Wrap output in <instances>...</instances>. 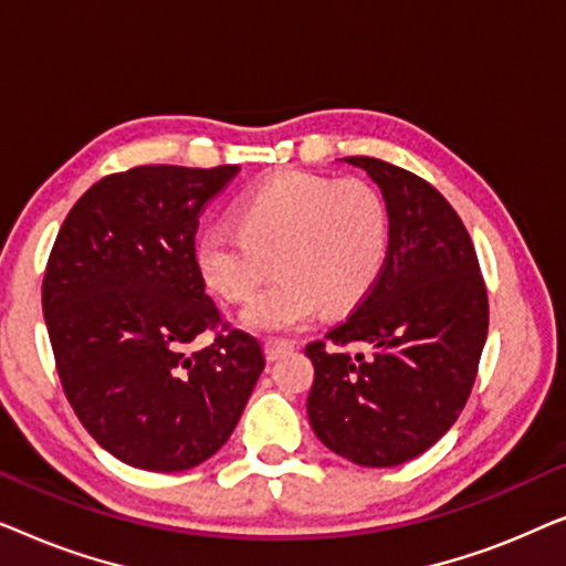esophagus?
Instances as JSON below:
<instances>
[{
	"mask_svg": "<svg viewBox=\"0 0 566 566\" xmlns=\"http://www.w3.org/2000/svg\"><path fill=\"white\" fill-rule=\"evenodd\" d=\"M293 350L291 343H283V339H270V343H265V355L270 363L281 360L283 355H289Z\"/></svg>",
	"mask_w": 566,
	"mask_h": 566,
	"instance_id": "1",
	"label": "esophagus"
}]
</instances>
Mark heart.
I'll list each match as a JSON object with an SVG mask.
<instances>
[{
  "mask_svg": "<svg viewBox=\"0 0 566 566\" xmlns=\"http://www.w3.org/2000/svg\"><path fill=\"white\" fill-rule=\"evenodd\" d=\"M389 211L366 182L285 172L247 192L239 227L216 223L198 237L196 265L227 301L252 298L242 324L265 337L304 329L324 304L347 308L366 296L389 258Z\"/></svg>",
  "mask_w": 566,
  "mask_h": 566,
  "instance_id": "obj_1",
  "label": "heart"
}]
</instances>
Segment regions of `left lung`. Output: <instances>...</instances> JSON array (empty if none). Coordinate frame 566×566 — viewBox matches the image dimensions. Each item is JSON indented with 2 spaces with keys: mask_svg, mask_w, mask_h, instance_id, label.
<instances>
[{
  "mask_svg": "<svg viewBox=\"0 0 566 566\" xmlns=\"http://www.w3.org/2000/svg\"><path fill=\"white\" fill-rule=\"evenodd\" d=\"M345 161L381 190L389 258L368 296L324 335L368 344L369 358L306 345V415L343 459L399 467L438 443L467 405L490 327L486 289L467 227L430 182L374 157Z\"/></svg>",
  "mask_w": 566,
  "mask_h": 566,
  "instance_id": "left-lung-1",
  "label": "left lung"
}]
</instances>
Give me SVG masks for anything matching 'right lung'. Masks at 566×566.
<instances>
[{
  "mask_svg": "<svg viewBox=\"0 0 566 566\" xmlns=\"http://www.w3.org/2000/svg\"><path fill=\"white\" fill-rule=\"evenodd\" d=\"M237 165H146L92 185L69 211L43 277V316L69 405L128 467L185 471L234 432L265 368L258 339L219 332L196 265L198 216Z\"/></svg>",
  "mask_w": 566,
  "mask_h": 566,
  "instance_id": "obj_1",
  "label": "right lung"
}]
</instances>
